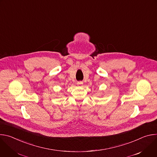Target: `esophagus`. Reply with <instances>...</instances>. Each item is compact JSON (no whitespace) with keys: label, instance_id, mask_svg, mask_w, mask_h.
<instances>
[{"label":"esophagus","instance_id":"esophagus-1","mask_svg":"<svg viewBox=\"0 0 157 157\" xmlns=\"http://www.w3.org/2000/svg\"><path fill=\"white\" fill-rule=\"evenodd\" d=\"M78 85H79V86H82V85L83 84V82H82V81H78V83H77Z\"/></svg>","mask_w":157,"mask_h":157}]
</instances>
